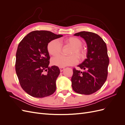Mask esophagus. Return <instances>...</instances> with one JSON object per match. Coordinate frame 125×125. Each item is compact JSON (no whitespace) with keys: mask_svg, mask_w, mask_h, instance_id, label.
<instances>
[{"mask_svg":"<svg viewBox=\"0 0 125 125\" xmlns=\"http://www.w3.org/2000/svg\"><path fill=\"white\" fill-rule=\"evenodd\" d=\"M59 69H60V72H62L64 69H65V68H63V67H59Z\"/></svg>","mask_w":125,"mask_h":125,"instance_id":"1","label":"esophagus"}]
</instances>
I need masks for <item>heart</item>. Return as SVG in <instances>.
<instances>
[{"mask_svg": "<svg viewBox=\"0 0 125 125\" xmlns=\"http://www.w3.org/2000/svg\"><path fill=\"white\" fill-rule=\"evenodd\" d=\"M63 42L73 47L70 52V56H66L57 55L52 58L51 62L53 65L59 67H65L68 66L75 65L78 62V58L82 59L86 55V51L82 46V41L75 37H70L63 41ZM62 50V45L59 40H54L51 41L47 45V50L52 55H56L60 53ZM77 56V57L76 56Z\"/></svg>", "mask_w": 125, "mask_h": 125, "instance_id": "obj_1", "label": "heart"}]
</instances>
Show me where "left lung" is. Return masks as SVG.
Instances as JSON below:
<instances>
[{
	"mask_svg": "<svg viewBox=\"0 0 125 125\" xmlns=\"http://www.w3.org/2000/svg\"><path fill=\"white\" fill-rule=\"evenodd\" d=\"M74 35L84 39L88 51L87 58L78 66L84 71L73 69L72 87L77 93L90 95L100 89L107 79L109 58L106 44L93 32L82 31Z\"/></svg>",
	"mask_w": 125,
	"mask_h": 125,
	"instance_id": "obj_1",
	"label": "left lung"
}]
</instances>
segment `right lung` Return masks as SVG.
I'll list each match as a JSON object with an SVG mask.
<instances>
[{"mask_svg":"<svg viewBox=\"0 0 125 125\" xmlns=\"http://www.w3.org/2000/svg\"><path fill=\"white\" fill-rule=\"evenodd\" d=\"M62 36L50 31H34L26 35L19 44L16 71L21 88L30 95L42 98L55 92L60 70L57 66H48L50 57L47 45L51 41Z\"/></svg>","mask_w":125,"mask_h":125,"instance_id":"right-lung-1","label":"right lung"}]
</instances>
